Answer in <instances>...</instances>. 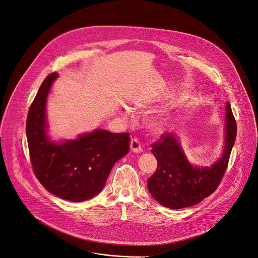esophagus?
<instances>
[{"label": "esophagus", "mask_w": 258, "mask_h": 258, "mask_svg": "<svg viewBox=\"0 0 258 258\" xmlns=\"http://www.w3.org/2000/svg\"><path fill=\"white\" fill-rule=\"evenodd\" d=\"M131 150L134 153H142L143 152V147H142V144L140 143L139 139H137V138L132 139V141H131Z\"/></svg>", "instance_id": "obj_1"}]
</instances>
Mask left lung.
I'll return each mask as SVG.
<instances>
[{"label": "left lung", "instance_id": "8db88e82", "mask_svg": "<svg viewBox=\"0 0 258 258\" xmlns=\"http://www.w3.org/2000/svg\"><path fill=\"white\" fill-rule=\"evenodd\" d=\"M225 112L224 152L210 167L192 166L171 134L161 135L151 146V152L157 160V168L148 179V188L157 203L179 209L200 204L215 191L227 168L237 133L236 120L229 103H226Z\"/></svg>", "mask_w": 258, "mask_h": 258}]
</instances>
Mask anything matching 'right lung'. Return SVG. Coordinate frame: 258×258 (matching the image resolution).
<instances>
[{
  "instance_id": "obj_1",
  "label": "right lung",
  "mask_w": 258,
  "mask_h": 258,
  "mask_svg": "<svg viewBox=\"0 0 258 258\" xmlns=\"http://www.w3.org/2000/svg\"><path fill=\"white\" fill-rule=\"evenodd\" d=\"M56 73L41 85L27 116L26 133L34 173L52 195L70 202H84L97 196L113 164L128 153L130 134L104 130L83 135L60 145L46 135V100Z\"/></svg>"
}]
</instances>
